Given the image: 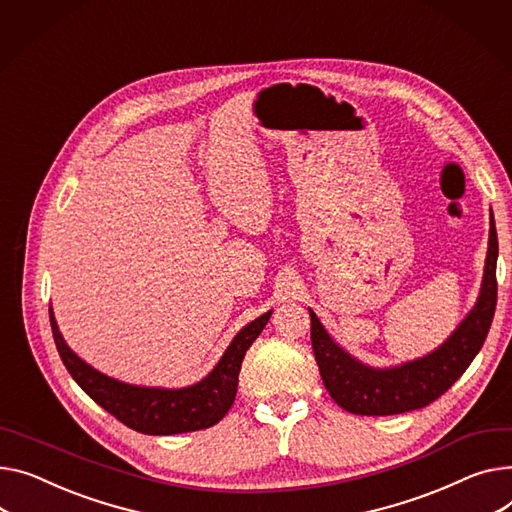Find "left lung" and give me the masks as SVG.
Returning <instances> with one entry per match:
<instances>
[{
  "mask_svg": "<svg viewBox=\"0 0 512 512\" xmlns=\"http://www.w3.org/2000/svg\"><path fill=\"white\" fill-rule=\"evenodd\" d=\"M498 236L492 218L484 284L478 304L436 352L397 368L374 370L337 348L311 311V342L331 399L356 416H393L420 410L447 393L486 342L498 298Z\"/></svg>",
  "mask_w": 512,
  "mask_h": 512,
  "instance_id": "1",
  "label": "left lung"
}]
</instances>
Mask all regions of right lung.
<instances>
[{
  "label": "right lung",
  "instance_id": "obj_1",
  "mask_svg": "<svg viewBox=\"0 0 512 512\" xmlns=\"http://www.w3.org/2000/svg\"><path fill=\"white\" fill-rule=\"evenodd\" d=\"M269 315L271 313L261 315L238 333L218 366L201 383L187 389L166 391L119 383L82 362L65 346L49 309L57 352L74 381L119 422L142 434L154 436L210 428L228 414L236 397L238 372H241L243 358L267 325Z\"/></svg>",
  "mask_w": 512,
  "mask_h": 512
}]
</instances>
